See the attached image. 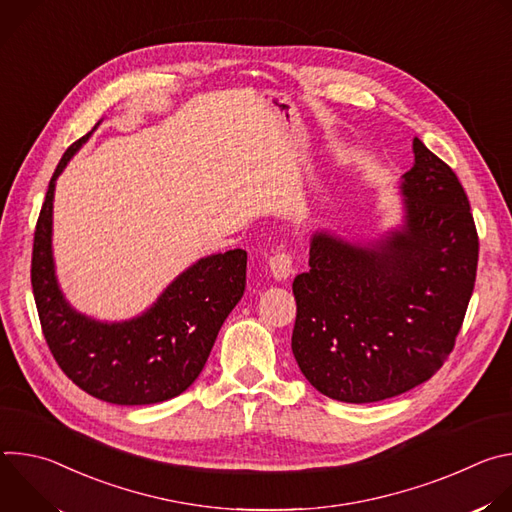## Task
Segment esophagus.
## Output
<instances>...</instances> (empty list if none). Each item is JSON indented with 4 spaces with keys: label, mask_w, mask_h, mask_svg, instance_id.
I'll return each mask as SVG.
<instances>
[{
    "label": "esophagus",
    "mask_w": 512,
    "mask_h": 512,
    "mask_svg": "<svg viewBox=\"0 0 512 512\" xmlns=\"http://www.w3.org/2000/svg\"><path fill=\"white\" fill-rule=\"evenodd\" d=\"M269 269H271V275L279 281H285L289 275H294L296 271V259H294V253L291 251H279L275 253L271 259H269Z\"/></svg>",
    "instance_id": "obj_1"
}]
</instances>
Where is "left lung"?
Returning a JSON list of instances; mask_svg holds the SVG:
<instances>
[{"instance_id": "left-lung-1", "label": "left lung", "mask_w": 512, "mask_h": 512, "mask_svg": "<svg viewBox=\"0 0 512 512\" xmlns=\"http://www.w3.org/2000/svg\"><path fill=\"white\" fill-rule=\"evenodd\" d=\"M413 154L403 227L371 247L316 233L310 269L291 285V350L312 387L336 401L375 403L431 379L472 298L478 233L468 196L417 137Z\"/></svg>"}]
</instances>
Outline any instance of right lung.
<instances>
[{
    "instance_id": "1",
    "label": "right lung",
    "mask_w": 512,
    "mask_h": 512,
    "mask_svg": "<svg viewBox=\"0 0 512 512\" xmlns=\"http://www.w3.org/2000/svg\"><path fill=\"white\" fill-rule=\"evenodd\" d=\"M91 133L64 152L46 190L32 249V289L46 344L62 373L85 393L115 405H152L184 393L204 369L218 330L247 283L243 249L208 255L180 273L158 302L125 322L72 310L54 275V182Z\"/></svg>"
}]
</instances>
